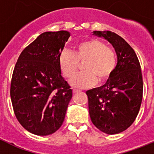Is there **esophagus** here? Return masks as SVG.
I'll return each instance as SVG.
<instances>
[{
	"label": "esophagus",
	"mask_w": 154,
	"mask_h": 154,
	"mask_svg": "<svg viewBox=\"0 0 154 154\" xmlns=\"http://www.w3.org/2000/svg\"><path fill=\"white\" fill-rule=\"evenodd\" d=\"M80 90H79V89H76V88H74L72 90V92L73 94H75V93H78V92H79Z\"/></svg>",
	"instance_id": "esophagus-1"
}]
</instances>
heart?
Listing matches in <instances>:
<instances>
[{
	"label": "heart",
	"instance_id": "b5f03b06",
	"mask_svg": "<svg viewBox=\"0 0 154 154\" xmlns=\"http://www.w3.org/2000/svg\"><path fill=\"white\" fill-rule=\"evenodd\" d=\"M85 60L84 71L76 74L70 81L74 87L83 88L94 85L97 81L103 82L110 77L117 66L113 49L98 39H88L77 44L73 52L65 50L61 53L59 63L63 75L72 78L78 71L79 62Z\"/></svg>",
	"mask_w": 154,
	"mask_h": 154
}]
</instances>
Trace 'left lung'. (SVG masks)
Listing matches in <instances>:
<instances>
[{
  "instance_id": "1",
  "label": "left lung",
  "mask_w": 154,
  "mask_h": 154,
  "mask_svg": "<svg viewBox=\"0 0 154 154\" xmlns=\"http://www.w3.org/2000/svg\"><path fill=\"white\" fill-rule=\"evenodd\" d=\"M115 49L117 66L103 86L86 91L91 122L103 132L115 134L134 122L143 97V79L137 57L131 46L109 31H94Z\"/></svg>"
}]
</instances>
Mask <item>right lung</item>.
Segmentation results:
<instances>
[{
    "mask_svg": "<svg viewBox=\"0 0 154 154\" xmlns=\"http://www.w3.org/2000/svg\"><path fill=\"white\" fill-rule=\"evenodd\" d=\"M67 31L46 32L19 57L10 85V97L22 126L36 135L57 131L72 96L61 75L59 57L68 41Z\"/></svg>",
    "mask_w": 154,
    "mask_h": 154,
    "instance_id": "add662e5",
    "label": "right lung"
}]
</instances>
